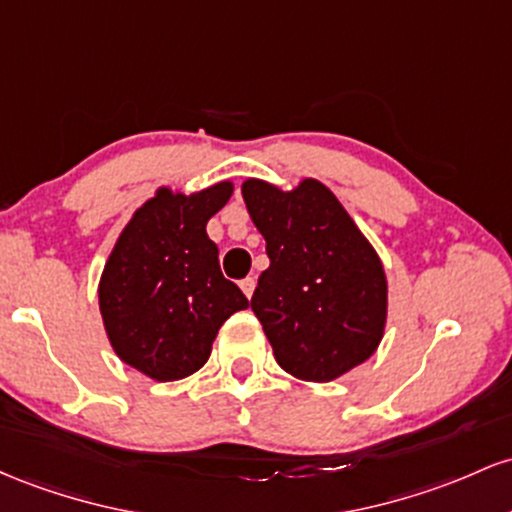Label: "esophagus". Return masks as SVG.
<instances>
[{
    "mask_svg": "<svg viewBox=\"0 0 512 512\" xmlns=\"http://www.w3.org/2000/svg\"><path fill=\"white\" fill-rule=\"evenodd\" d=\"M239 287H241V292H244V295L251 300V295H254V290H256V278H244L239 283Z\"/></svg>",
    "mask_w": 512,
    "mask_h": 512,
    "instance_id": "1",
    "label": "esophagus"
}]
</instances>
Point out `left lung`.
<instances>
[{
    "label": "left lung",
    "instance_id": "obj_1",
    "mask_svg": "<svg viewBox=\"0 0 512 512\" xmlns=\"http://www.w3.org/2000/svg\"><path fill=\"white\" fill-rule=\"evenodd\" d=\"M241 195L271 258L251 309L278 365L302 382H331L365 363L389 307L375 246L317 179L290 191L246 179Z\"/></svg>",
    "mask_w": 512,
    "mask_h": 512
}]
</instances>
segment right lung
Returning <instances> with one entry per match:
<instances>
[{"label":"right lung","mask_w":512,"mask_h":512,"mask_svg":"<svg viewBox=\"0 0 512 512\" xmlns=\"http://www.w3.org/2000/svg\"><path fill=\"white\" fill-rule=\"evenodd\" d=\"M220 181L195 193L159 186L132 212L99 280L111 348L154 382H174L208 363L225 321L249 300L220 271L205 227L232 198Z\"/></svg>","instance_id":"right-lung-1"}]
</instances>
